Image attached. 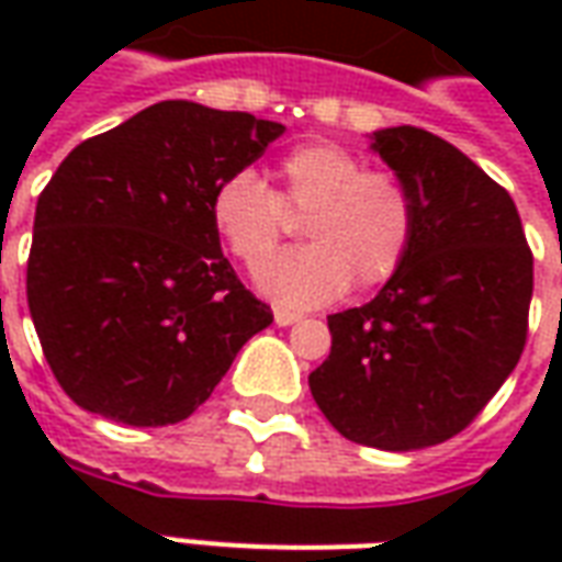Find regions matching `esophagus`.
I'll return each mask as SVG.
<instances>
[{"label":"esophagus","instance_id":"1","mask_svg":"<svg viewBox=\"0 0 562 562\" xmlns=\"http://www.w3.org/2000/svg\"><path fill=\"white\" fill-rule=\"evenodd\" d=\"M273 322H277L280 328H289V325H294V322H301V313H292V310H282V306H277V310H273Z\"/></svg>","mask_w":562,"mask_h":562}]
</instances>
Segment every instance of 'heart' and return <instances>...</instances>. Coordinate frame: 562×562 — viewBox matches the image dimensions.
I'll use <instances>...</instances> for the list:
<instances>
[{"instance_id":"obj_1","label":"heart","mask_w":562,"mask_h":562,"mask_svg":"<svg viewBox=\"0 0 562 562\" xmlns=\"http://www.w3.org/2000/svg\"><path fill=\"white\" fill-rule=\"evenodd\" d=\"M273 173L277 192L252 168H240L210 195V222L246 268L279 243L285 209L307 210L305 236L314 244L258 268V292L306 310L334 301L352 280L373 289L401 270L415 237V201L397 173L367 171L352 149L330 140L289 149Z\"/></svg>"}]
</instances>
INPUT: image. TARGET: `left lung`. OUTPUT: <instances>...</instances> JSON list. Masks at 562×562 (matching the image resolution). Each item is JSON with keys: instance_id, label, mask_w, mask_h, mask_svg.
Returning a JSON list of instances; mask_svg holds the SVG:
<instances>
[{"instance_id": "left-lung-1", "label": "left lung", "mask_w": 562, "mask_h": 562, "mask_svg": "<svg viewBox=\"0 0 562 562\" xmlns=\"http://www.w3.org/2000/svg\"><path fill=\"white\" fill-rule=\"evenodd\" d=\"M370 149L409 189L415 237L370 304L328 316L310 391L346 439L415 451L460 434L515 370L532 256L512 195L448 140L394 126Z\"/></svg>"}]
</instances>
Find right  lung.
I'll use <instances>...</instances> for the list:
<instances>
[{"label": "right lung", "mask_w": 562, "mask_h": 562, "mask_svg": "<svg viewBox=\"0 0 562 562\" xmlns=\"http://www.w3.org/2000/svg\"><path fill=\"white\" fill-rule=\"evenodd\" d=\"M285 126L159 102L71 149L35 207L26 297L71 401L132 427L195 413L273 322L222 256L210 195Z\"/></svg>", "instance_id": "1"}]
</instances>
